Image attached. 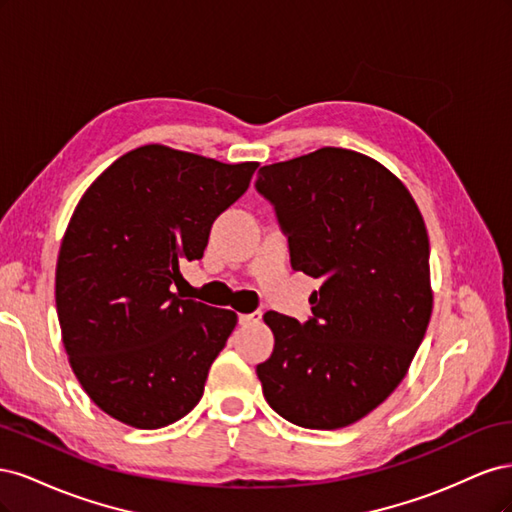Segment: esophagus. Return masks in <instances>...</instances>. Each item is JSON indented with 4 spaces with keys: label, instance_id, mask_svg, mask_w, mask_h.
<instances>
[{
    "label": "esophagus",
    "instance_id": "34e87169",
    "mask_svg": "<svg viewBox=\"0 0 512 512\" xmlns=\"http://www.w3.org/2000/svg\"><path fill=\"white\" fill-rule=\"evenodd\" d=\"M260 318H262V312H260V309H256V312H252V314H241L239 324H241V327H252V324L260 322Z\"/></svg>",
    "mask_w": 512,
    "mask_h": 512
}]
</instances>
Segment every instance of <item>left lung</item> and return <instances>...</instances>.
<instances>
[{
	"mask_svg": "<svg viewBox=\"0 0 512 512\" xmlns=\"http://www.w3.org/2000/svg\"><path fill=\"white\" fill-rule=\"evenodd\" d=\"M290 265L322 280L305 322L267 312L273 354L256 367L269 406L307 429H339L378 408L431 316L429 239L414 198L363 153L322 147L262 166Z\"/></svg>",
	"mask_w": 512,
	"mask_h": 512,
	"instance_id": "obj_1",
	"label": "left lung"
}]
</instances>
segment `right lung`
Segmentation results:
<instances>
[{"label": "right lung", "instance_id": "add662e5", "mask_svg": "<svg viewBox=\"0 0 512 512\" xmlns=\"http://www.w3.org/2000/svg\"><path fill=\"white\" fill-rule=\"evenodd\" d=\"M256 162L138 147L89 185L61 241L55 303L85 393L138 429L179 421L203 397L237 314L173 292L211 224L250 188Z\"/></svg>", "mask_w": 512, "mask_h": 512}]
</instances>
